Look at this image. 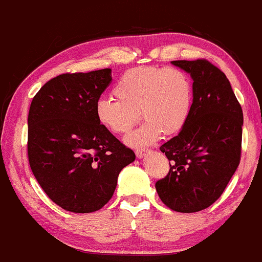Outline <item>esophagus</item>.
Returning <instances> with one entry per match:
<instances>
[{"label":"esophagus","instance_id":"esophagus-1","mask_svg":"<svg viewBox=\"0 0 262 262\" xmlns=\"http://www.w3.org/2000/svg\"><path fill=\"white\" fill-rule=\"evenodd\" d=\"M148 152V149H136V156L138 157V158H142L143 156H146V153Z\"/></svg>","mask_w":262,"mask_h":262}]
</instances>
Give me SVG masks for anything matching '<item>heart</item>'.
I'll return each instance as SVG.
<instances>
[{"mask_svg":"<svg viewBox=\"0 0 262 262\" xmlns=\"http://www.w3.org/2000/svg\"><path fill=\"white\" fill-rule=\"evenodd\" d=\"M115 99L103 98L95 104V116L104 128L127 135L141 116L146 122L126 138L132 147L156 142L162 134H178L189 120L193 84L179 67L140 66L127 70L113 89Z\"/></svg>","mask_w":262,"mask_h":262,"instance_id":"obj_1","label":"heart"}]
</instances>
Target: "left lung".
I'll list each match as a JSON object with an SVG mask.
<instances>
[{"label": "left lung", "mask_w": 262, "mask_h": 262, "mask_svg": "<svg viewBox=\"0 0 262 262\" xmlns=\"http://www.w3.org/2000/svg\"><path fill=\"white\" fill-rule=\"evenodd\" d=\"M173 63L192 77V109L179 135L161 146L170 169L156 189L170 210L192 213L221 198L241 163L243 110L228 78L210 61Z\"/></svg>", "instance_id": "left-lung-1"}]
</instances>
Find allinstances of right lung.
I'll return each mask as SVG.
<instances>
[{
	"mask_svg": "<svg viewBox=\"0 0 262 262\" xmlns=\"http://www.w3.org/2000/svg\"><path fill=\"white\" fill-rule=\"evenodd\" d=\"M112 70L62 73L34 95L28 115V159L51 201L73 213L100 210L122 168L136 158L98 122L95 104Z\"/></svg>",
	"mask_w": 262,
	"mask_h": 262,
	"instance_id": "1",
	"label": "right lung"
}]
</instances>
